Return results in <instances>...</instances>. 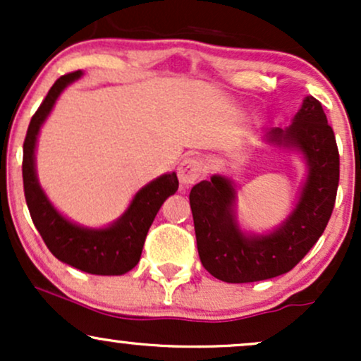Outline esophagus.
<instances>
[{
	"label": "esophagus",
	"mask_w": 361,
	"mask_h": 361,
	"mask_svg": "<svg viewBox=\"0 0 361 361\" xmlns=\"http://www.w3.org/2000/svg\"><path fill=\"white\" fill-rule=\"evenodd\" d=\"M204 173V163L198 157H185L178 166V180L181 185L192 186Z\"/></svg>",
	"instance_id": "34e87169"
}]
</instances>
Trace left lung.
Wrapping results in <instances>:
<instances>
[{"instance_id": "1", "label": "left lung", "mask_w": 361, "mask_h": 361, "mask_svg": "<svg viewBox=\"0 0 361 361\" xmlns=\"http://www.w3.org/2000/svg\"><path fill=\"white\" fill-rule=\"evenodd\" d=\"M267 140L297 149L307 164L295 209L271 233H243L229 178L214 175L190 192L198 256L210 275L227 283L268 280L292 270L324 233L336 202L339 152L321 102L305 97L292 126L273 127Z\"/></svg>"}]
</instances>
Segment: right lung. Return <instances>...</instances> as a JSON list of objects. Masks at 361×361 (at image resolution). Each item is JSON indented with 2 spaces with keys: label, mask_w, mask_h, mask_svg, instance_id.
Segmentation results:
<instances>
[{
  "label": "right lung",
  "mask_w": 361,
  "mask_h": 361,
  "mask_svg": "<svg viewBox=\"0 0 361 361\" xmlns=\"http://www.w3.org/2000/svg\"><path fill=\"white\" fill-rule=\"evenodd\" d=\"M81 76V71L61 76L30 120L23 142L25 200L45 246L57 259L91 275H123L139 263L149 227L163 202L178 190V178L176 173H168L152 180L135 193L122 217L103 229L78 226L57 212L37 180V137L59 94Z\"/></svg>",
  "instance_id": "obj_1"
}]
</instances>
